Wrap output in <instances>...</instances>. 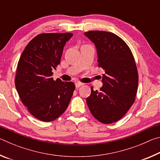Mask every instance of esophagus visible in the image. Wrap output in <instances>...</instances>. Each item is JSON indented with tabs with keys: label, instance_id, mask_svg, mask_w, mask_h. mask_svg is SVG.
Listing matches in <instances>:
<instances>
[{
	"label": "esophagus",
	"instance_id": "1",
	"mask_svg": "<svg viewBox=\"0 0 160 160\" xmlns=\"http://www.w3.org/2000/svg\"><path fill=\"white\" fill-rule=\"evenodd\" d=\"M84 85V84L82 83V82H75V87H76V88H80V86H82V85Z\"/></svg>",
	"mask_w": 160,
	"mask_h": 160
}]
</instances>
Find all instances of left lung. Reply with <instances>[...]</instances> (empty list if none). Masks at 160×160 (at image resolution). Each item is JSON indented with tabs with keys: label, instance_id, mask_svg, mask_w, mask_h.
<instances>
[{
	"label": "left lung",
	"instance_id": "left-lung-1",
	"mask_svg": "<svg viewBox=\"0 0 160 160\" xmlns=\"http://www.w3.org/2000/svg\"><path fill=\"white\" fill-rule=\"evenodd\" d=\"M84 34L94 43L99 67L104 70L99 91L91 88L86 99L92 114L99 122L112 123L123 117L135 101L138 74L131 49L112 32L90 31Z\"/></svg>",
	"mask_w": 160,
	"mask_h": 160
}]
</instances>
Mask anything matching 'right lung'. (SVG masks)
I'll return each mask as SVG.
<instances>
[{
	"label": "right lung",
	"mask_w": 160,
	"mask_h": 160,
	"mask_svg": "<svg viewBox=\"0 0 160 160\" xmlns=\"http://www.w3.org/2000/svg\"><path fill=\"white\" fill-rule=\"evenodd\" d=\"M72 33L41 34L27 45L19 60L15 88L32 116L49 122L63 114L75 86L72 82L53 80L52 70L60 63L65 44Z\"/></svg>",
	"instance_id": "1"
}]
</instances>
